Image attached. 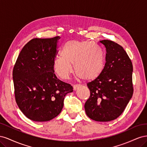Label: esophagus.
<instances>
[{"label": "esophagus", "instance_id": "1", "mask_svg": "<svg viewBox=\"0 0 147 147\" xmlns=\"http://www.w3.org/2000/svg\"><path fill=\"white\" fill-rule=\"evenodd\" d=\"M82 86V85L80 84H74V85L73 86V88H74V91H76L78 88H80Z\"/></svg>", "mask_w": 147, "mask_h": 147}]
</instances>
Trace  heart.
I'll return each instance as SVG.
<instances>
[{"mask_svg": "<svg viewBox=\"0 0 147 147\" xmlns=\"http://www.w3.org/2000/svg\"><path fill=\"white\" fill-rule=\"evenodd\" d=\"M60 56L53 60V68L62 80L68 79L73 72V64L75 72L84 81L94 80L104 70V52L98 45L91 42L67 41L62 47Z\"/></svg>", "mask_w": 147, "mask_h": 147, "instance_id": "obj_1", "label": "heart"}]
</instances>
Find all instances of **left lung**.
Segmentation results:
<instances>
[{"label":"left lung","instance_id":"obj_1","mask_svg":"<svg viewBox=\"0 0 147 147\" xmlns=\"http://www.w3.org/2000/svg\"><path fill=\"white\" fill-rule=\"evenodd\" d=\"M106 50V63L100 76L87 83L90 96L84 104L87 116L96 121L117 119L133 94L131 60L123 48L109 40L99 42Z\"/></svg>","mask_w":147,"mask_h":147}]
</instances>
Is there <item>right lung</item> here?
<instances>
[{
    "label": "right lung",
    "mask_w": 147,
    "mask_h": 147,
    "mask_svg": "<svg viewBox=\"0 0 147 147\" xmlns=\"http://www.w3.org/2000/svg\"><path fill=\"white\" fill-rule=\"evenodd\" d=\"M59 38L30 40L13 67L16 104L25 116L34 121H48L56 117L63 108L65 96L73 91L70 84L57 78L53 68Z\"/></svg>",
    "instance_id": "add662e5"
}]
</instances>
